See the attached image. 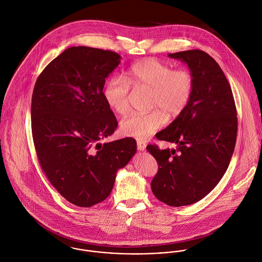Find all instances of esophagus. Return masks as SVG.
I'll return each mask as SVG.
<instances>
[{
    "label": "esophagus",
    "instance_id": "34e87169",
    "mask_svg": "<svg viewBox=\"0 0 262 262\" xmlns=\"http://www.w3.org/2000/svg\"><path fill=\"white\" fill-rule=\"evenodd\" d=\"M137 148H138V150H140V151H144V150L146 149V144L144 142H142V141H137Z\"/></svg>",
    "mask_w": 262,
    "mask_h": 262
}]
</instances>
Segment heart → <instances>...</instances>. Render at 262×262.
Returning <instances> with one entry per match:
<instances>
[{"label":"heart","mask_w":262,"mask_h":262,"mask_svg":"<svg viewBox=\"0 0 262 262\" xmlns=\"http://www.w3.org/2000/svg\"><path fill=\"white\" fill-rule=\"evenodd\" d=\"M130 86L149 89L150 108L146 114L132 113L120 123L125 136L138 140H147L167 122L170 117L179 116L187 108L192 95L193 77L187 70L172 71L167 64L146 58L134 63L126 73L125 78L110 77L103 91L104 99L114 112L124 115L130 109Z\"/></svg>","instance_id":"obj_1"}]
</instances>
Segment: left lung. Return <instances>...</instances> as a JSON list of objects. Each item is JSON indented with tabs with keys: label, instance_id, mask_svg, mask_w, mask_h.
I'll list each match as a JSON object with an SVG mask.
<instances>
[{
	"label": "left lung",
	"instance_id": "8db88e82",
	"mask_svg": "<svg viewBox=\"0 0 262 262\" xmlns=\"http://www.w3.org/2000/svg\"><path fill=\"white\" fill-rule=\"evenodd\" d=\"M187 63L193 77L187 108L156 134L177 149L146 147L158 163L153 194L171 207L194 204L223 178L236 144L237 112L231 86L216 60L203 50L169 53Z\"/></svg>",
	"mask_w": 262,
	"mask_h": 262
}]
</instances>
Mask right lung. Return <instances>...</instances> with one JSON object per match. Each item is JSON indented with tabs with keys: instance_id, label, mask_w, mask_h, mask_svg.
<instances>
[{
	"instance_id": "add662e5",
	"label": "right lung",
	"mask_w": 262,
	"mask_h": 262,
	"mask_svg": "<svg viewBox=\"0 0 262 262\" xmlns=\"http://www.w3.org/2000/svg\"><path fill=\"white\" fill-rule=\"evenodd\" d=\"M120 59L110 50L70 47L43 70L33 90L31 126L39 163L50 184L78 207L106 200L118 169L137 149L131 137L99 142L118 126L103 89Z\"/></svg>"
}]
</instances>
